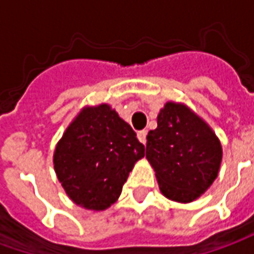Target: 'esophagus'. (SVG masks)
Segmentation results:
<instances>
[{"label": "esophagus", "instance_id": "esophagus-1", "mask_svg": "<svg viewBox=\"0 0 254 254\" xmlns=\"http://www.w3.org/2000/svg\"><path fill=\"white\" fill-rule=\"evenodd\" d=\"M137 138L140 140V143H147V130H140L137 133Z\"/></svg>", "mask_w": 254, "mask_h": 254}]
</instances>
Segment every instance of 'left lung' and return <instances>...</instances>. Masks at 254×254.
Returning a JSON list of instances; mask_svg holds the SVG:
<instances>
[{
    "instance_id": "left-lung-1",
    "label": "left lung",
    "mask_w": 254,
    "mask_h": 254,
    "mask_svg": "<svg viewBox=\"0 0 254 254\" xmlns=\"http://www.w3.org/2000/svg\"><path fill=\"white\" fill-rule=\"evenodd\" d=\"M222 145L205 121L185 105L167 102L158 127L147 136L145 156L163 196L190 202L212 185L222 162Z\"/></svg>"
}]
</instances>
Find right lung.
<instances>
[{
    "label": "right lung",
    "mask_w": 254,
    "mask_h": 254,
    "mask_svg": "<svg viewBox=\"0 0 254 254\" xmlns=\"http://www.w3.org/2000/svg\"><path fill=\"white\" fill-rule=\"evenodd\" d=\"M144 145L111 106L84 107L54 151L58 181L73 202L103 211L117 201Z\"/></svg>",
    "instance_id": "right-lung-1"
}]
</instances>
